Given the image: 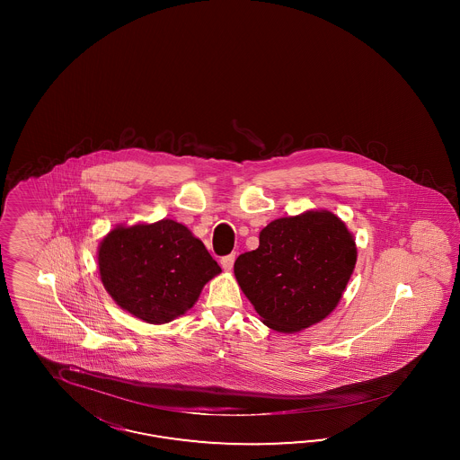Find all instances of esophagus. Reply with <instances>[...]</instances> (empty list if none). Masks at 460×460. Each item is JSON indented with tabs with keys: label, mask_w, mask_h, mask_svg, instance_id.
Listing matches in <instances>:
<instances>
[{
	"label": "esophagus",
	"mask_w": 460,
	"mask_h": 460,
	"mask_svg": "<svg viewBox=\"0 0 460 460\" xmlns=\"http://www.w3.org/2000/svg\"><path fill=\"white\" fill-rule=\"evenodd\" d=\"M234 260H236V254H227V256L221 258V266H223L224 271H231L233 270Z\"/></svg>",
	"instance_id": "1"
}]
</instances>
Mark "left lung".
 I'll return each instance as SVG.
<instances>
[{
  "instance_id": "8db88e82",
  "label": "left lung",
  "mask_w": 460,
  "mask_h": 460,
  "mask_svg": "<svg viewBox=\"0 0 460 460\" xmlns=\"http://www.w3.org/2000/svg\"><path fill=\"white\" fill-rule=\"evenodd\" d=\"M358 261L354 234L334 212L279 217L260 246L237 256L234 277L266 327L295 334L331 315Z\"/></svg>"
}]
</instances>
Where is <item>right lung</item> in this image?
Listing matches in <instances>:
<instances>
[{
    "mask_svg": "<svg viewBox=\"0 0 460 460\" xmlns=\"http://www.w3.org/2000/svg\"><path fill=\"white\" fill-rule=\"evenodd\" d=\"M98 268L112 300L154 325L190 310L221 273L204 243L172 219L116 226L99 243Z\"/></svg>",
    "mask_w": 460,
    "mask_h": 460,
    "instance_id": "add662e5",
    "label": "right lung"
}]
</instances>
